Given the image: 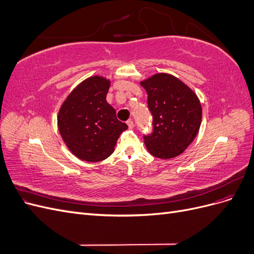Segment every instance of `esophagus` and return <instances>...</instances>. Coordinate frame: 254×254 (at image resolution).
Segmentation results:
<instances>
[{"instance_id":"1","label":"esophagus","mask_w":254,"mask_h":254,"mask_svg":"<svg viewBox=\"0 0 254 254\" xmlns=\"http://www.w3.org/2000/svg\"><path fill=\"white\" fill-rule=\"evenodd\" d=\"M127 125H128V128H129V129H132V128L134 127V123H133L132 120H129V121L127 122Z\"/></svg>"}]
</instances>
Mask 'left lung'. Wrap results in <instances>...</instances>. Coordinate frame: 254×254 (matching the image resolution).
Here are the masks:
<instances>
[{
    "label": "left lung",
    "instance_id": "obj_1",
    "mask_svg": "<svg viewBox=\"0 0 254 254\" xmlns=\"http://www.w3.org/2000/svg\"><path fill=\"white\" fill-rule=\"evenodd\" d=\"M147 92L152 115V132L144 143L152 156L171 159L195 140L201 124L202 109L197 95L170 74H156L141 82Z\"/></svg>",
    "mask_w": 254,
    "mask_h": 254
}]
</instances>
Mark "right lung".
Wrapping results in <instances>:
<instances>
[{
    "label": "right lung",
    "mask_w": 254,
    "mask_h": 254,
    "mask_svg": "<svg viewBox=\"0 0 254 254\" xmlns=\"http://www.w3.org/2000/svg\"><path fill=\"white\" fill-rule=\"evenodd\" d=\"M109 88V80L90 77L73 90L59 110L58 128L64 143L73 155L88 162L108 158L128 128L106 101Z\"/></svg>",
    "instance_id": "obj_1"
}]
</instances>
